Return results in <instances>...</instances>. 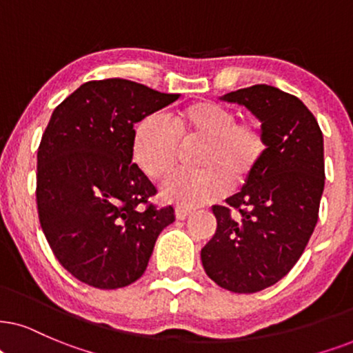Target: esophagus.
I'll use <instances>...</instances> for the list:
<instances>
[{"instance_id": "1", "label": "esophagus", "mask_w": 353, "mask_h": 353, "mask_svg": "<svg viewBox=\"0 0 353 353\" xmlns=\"http://www.w3.org/2000/svg\"><path fill=\"white\" fill-rule=\"evenodd\" d=\"M192 213L190 208H185V207H176V218L177 220H184Z\"/></svg>"}]
</instances>
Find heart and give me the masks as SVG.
I'll use <instances>...</instances> for the list:
<instances>
[{"label": "heart", "mask_w": 353, "mask_h": 353, "mask_svg": "<svg viewBox=\"0 0 353 353\" xmlns=\"http://www.w3.org/2000/svg\"><path fill=\"white\" fill-rule=\"evenodd\" d=\"M179 140L185 145L202 141L195 153L200 169L171 174L163 182L161 194L169 202L185 207L221 197L230 182L243 185L267 153V138L259 120H238L228 105L199 101L179 110L171 125L158 115L141 119L133 130V161L150 179H163L179 159Z\"/></svg>", "instance_id": "b5f03b06"}]
</instances>
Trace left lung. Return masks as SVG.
<instances>
[{
	"instance_id": "8db88e82",
	"label": "left lung",
	"mask_w": 353,
	"mask_h": 353,
	"mask_svg": "<svg viewBox=\"0 0 353 353\" xmlns=\"http://www.w3.org/2000/svg\"><path fill=\"white\" fill-rule=\"evenodd\" d=\"M261 120L267 153L226 205H213L216 231L200 252L207 275L234 293L279 282L305 251L324 190V140L298 97L256 84L221 96Z\"/></svg>"
}]
</instances>
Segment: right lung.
Instances as JSON below:
<instances>
[{
    "label": "right lung",
    "mask_w": 353,
    "mask_h": 353,
    "mask_svg": "<svg viewBox=\"0 0 353 353\" xmlns=\"http://www.w3.org/2000/svg\"><path fill=\"white\" fill-rule=\"evenodd\" d=\"M179 94L110 78L88 81L53 110L37 151V210L61 265L101 290L140 279L174 208L132 163L133 125Z\"/></svg>",
    "instance_id": "right-lung-1"
}]
</instances>
